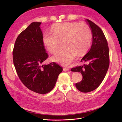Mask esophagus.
Segmentation results:
<instances>
[{
    "label": "esophagus",
    "instance_id": "34e87169",
    "mask_svg": "<svg viewBox=\"0 0 122 122\" xmlns=\"http://www.w3.org/2000/svg\"><path fill=\"white\" fill-rule=\"evenodd\" d=\"M63 70L64 71H69V68H63Z\"/></svg>",
    "mask_w": 122,
    "mask_h": 122
}]
</instances>
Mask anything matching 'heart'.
Wrapping results in <instances>:
<instances>
[{
  "mask_svg": "<svg viewBox=\"0 0 122 122\" xmlns=\"http://www.w3.org/2000/svg\"><path fill=\"white\" fill-rule=\"evenodd\" d=\"M92 33L87 25L78 22H66L54 25L52 32L42 35V42L47 50L53 53L59 48V40L64 39L65 48L53 54L52 60L64 66H68L76 59L77 53L84 54L91 43Z\"/></svg>",
  "mask_w": 122,
  "mask_h": 122,
  "instance_id": "obj_1",
  "label": "heart"
}]
</instances>
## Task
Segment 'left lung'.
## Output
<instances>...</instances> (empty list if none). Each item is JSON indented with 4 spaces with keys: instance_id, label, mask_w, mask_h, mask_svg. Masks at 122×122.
Returning a JSON list of instances; mask_svg holds the SVG:
<instances>
[{
    "instance_id": "8db88e82",
    "label": "left lung",
    "mask_w": 122,
    "mask_h": 122,
    "mask_svg": "<svg viewBox=\"0 0 122 122\" xmlns=\"http://www.w3.org/2000/svg\"><path fill=\"white\" fill-rule=\"evenodd\" d=\"M86 21L92 32V45L90 51L81 60L87 64L71 69L73 72H80L83 79L76 83V86L80 91L89 92L100 86L107 73L110 64V53L105 36L101 28L89 19Z\"/></svg>"
}]
</instances>
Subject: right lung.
<instances>
[{
	"label": "right lung",
	"instance_id": "obj_1",
	"mask_svg": "<svg viewBox=\"0 0 122 122\" xmlns=\"http://www.w3.org/2000/svg\"><path fill=\"white\" fill-rule=\"evenodd\" d=\"M41 22H33L20 33L12 52L20 80L28 89L44 94L53 89L63 69L54 62L42 64L48 58L42 42Z\"/></svg>",
	"mask_w": 122,
	"mask_h": 122
}]
</instances>
